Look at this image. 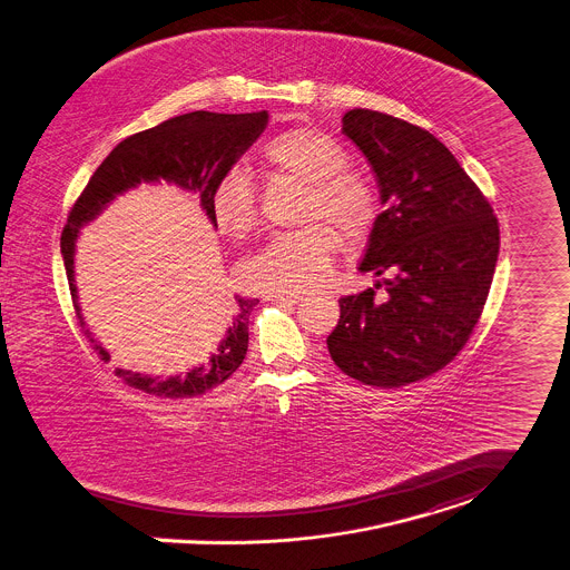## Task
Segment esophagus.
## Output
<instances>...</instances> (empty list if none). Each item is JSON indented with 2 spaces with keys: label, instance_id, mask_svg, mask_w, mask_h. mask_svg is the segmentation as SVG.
Here are the masks:
<instances>
[{
  "label": "esophagus",
  "instance_id": "esophagus-1",
  "mask_svg": "<svg viewBox=\"0 0 570 570\" xmlns=\"http://www.w3.org/2000/svg\"><path fill=\"white\" fill-rule=\"evenodd\" d=\"M267 301H272V303H285V305H296V303L303 301V296H301V294H269Z\"/></svg>",
  "mask_w": 570,
  "mask_h": 570
}]
</instances>
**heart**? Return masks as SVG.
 Masks as SVG:
<instances>
[{
  "mask_svg": "<svg viewBox=\"0 0 570 570\" xmlns=\"http://www.w3.org/2000/svg\"><path fill=\"white\" fill-rule=\"evenodd\" d=\"M261 163L276 178L307 185L303 222H324L351 244L363 242L374 228L379 196L348 169L351 156L328 135L315 128L285 130L263 146ZM210 215L217 230L235 239L259 226L257 185L248 171L233 167L215 183ZM335 250L337 239L322 224L281 233L244 263V278L267 294H303L328 276Z\"/></svg>",
  "mask_w": 570,
  "mask_h": 570,
  "instance_id": "obj_1",
  "label": "heart"
}]
</instances>
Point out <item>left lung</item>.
Here are the masks:
<instances>
[{
	"instance_id": "obj_1",
	"label": "left lung",
	"mask_w": 570,
	"mask_h": 570,
	"mask_svg": "<svg viewBox=\"0 0 570 570\" xmlns=\"http://www.w3.org/2000/svg\"><path fill=\"white\" fill-rule=\"evenodd\" d=\"M342 121L372 165L385 205L360 269L387 276L340 298L326 346L363 385L401 387L442 370L466 346L492 285L499 222L429 130L367 108L348 110Z\"/></svg>"
}]
</instances>
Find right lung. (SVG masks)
Returning a JSON list of instances; mask_svg holds the SVG:
<instances>
[{
    "label": "right lung",
    "mask_w": 570,
    "mask_h": 570,
    "mask_svg": "<svg viewBox=\"0 0 570 570\" xmlns=\"http://www.w3.org/2000/svg\"><path fill=\"white\" fill-rule=\"evenodd\" d=\"M265 126L267 110L242 115L196 110L178 115L155 128L124 139L96 169L80 198L69 210L67 224L60 235V253L65 261L78 324L102 360L110 357L104 351L102 344L85 326L78 305V289L73 283V255L80 228L96 219L106 205L115 200V196L135 189L141 183L158 180L174 183L185 191L196 194L200 207L205 208L210 224L215 226L210 215V191L215 183L237 163V158L259 139ZM257 303V298L235 296L237 313L233 315L224 340L208 355L207 362L185 372L183 376L158 379L121 367L115 370L117 376H121L126 385L160 399L176 401L205 394L210 387L222 385L244 362L248 351V317Z\"/></svg>",
    "instance_id": "1"
}]
</instances>
